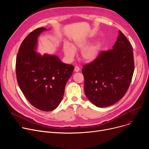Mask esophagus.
I'll list each match as a JSON object with an SVG mask.
<instances>
[{"label":"esophagus","instance_id":"34e87169","mask_svg":"<svg viewBox=\"0 0 149 149\" xmlns=\"http://www.w3.org/2000/svg\"><path fill=\"white\" fill-rule=\"evenodd\" d=\"M74 70L75 72H79L80 70V68L78 66H75L74 68Z\"/></svg>","mask_w":149,"mask_h":149}]
</instances>
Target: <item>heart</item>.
I'll use <instances>...</instances> for the list:
<instances>
[{
    "mask_svg": "<svg viewBox=\"0 0 149 149\" xmlns=\"http://www.w3.org/2000/svg\"><path fill=\"white\" fill-rule=\"evenodd\" d=\"M86 44L87 41L85 39H80V40L75 41L72 46L68 43H65L63 50L66 57L69 59H71L75 55V50L82 48L80 52L81 58L85 61H92L94 60L98 56L100 50V45L98 43H95L84 47Z\"/></svg>",
    "mask_w": 149,
    "mask_h": 149,
    "instance_id": "b5f03b06",
    "label": "heart"
}]
</instances>
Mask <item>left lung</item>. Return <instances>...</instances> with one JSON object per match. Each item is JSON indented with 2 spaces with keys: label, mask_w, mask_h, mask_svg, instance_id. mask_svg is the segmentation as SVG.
<instances>
[{
  "label": "left lung",
  "mask_w": 149,
  "mask_h": 149,
  "mask_svg": "<svg viewBox=\"0 0 149 149\" xmlns=\"http://www.w3.org/2000/svg\"><path fill=\"white\" fill-rule=\"evenodd\" d=\"M134 72L131 44L121 31L112 49L102 51L83 66L84 93L99 107L115 104L126 94Z\"/></svg>",
  "instance_id": "obj_1"
}]
</instances>
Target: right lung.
Masks as SVG:
<instances>
[{
    "instance_id": "add662e5",
    "label": "right lung",
    "mask_w": 149,
    "mask_h": 149,
    "mask_svg": "<svg viewBox=\"0 0 149 149\" xmlns=\"http://www.w3.org/2000/svg\"><path fill=\"white\" fill-rule=\"evenodd\" d=\"M45 28L29 33L20 45L15 63L17 80L27 100L43 111L54 110L64 95L74 66L63 63L56 56H42L35 51L37 37Z\"/></svg>"
}]
</instances>
